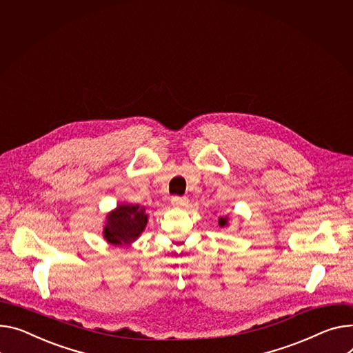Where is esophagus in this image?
<instances>
[{
    "label": "esophagus",
    "instance_id": "obj_1",
    "mask_svg": "<svg viewBox=\"0 0 353 353\" xmlns=\"http://www.w3.org/2000/svg\"><path fill=\"white\" fill-rule=\"evenodd\" d=\"M187 203H189V199H187V197H179V196L172 197V204L174 207H185Z\"/></svg>",
    "mask_w": 353,
    "mask_h": 353
}]
</instances>
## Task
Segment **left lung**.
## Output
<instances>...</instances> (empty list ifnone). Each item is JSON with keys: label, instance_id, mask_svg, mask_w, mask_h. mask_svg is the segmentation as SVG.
Returning <instances> with one entry per match:
<instances>
[{"label": "left lung", "instance_id": "obj_1", "mask_svg": "<svg viewBox=\"0 0 353 353\" xmlns=\"http://www.w3.org/2000/svg\"><path fill=\"white\" fill-rule=\"evenodd\" d=\"M219 225H220L221 228L228 227V217H227V216H225V217H219Z\"/></svg>", "mask_w": 353, "mask_h": 353}]
</instances>
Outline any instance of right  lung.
<instances>
[{
	"instance_id": "right-lung-1",
	"label": "right lung",
	"mask_w": 353,
	"mask_h": 353,
	"mask_svg": "<svg viewBox=\"0 0 353 353\" xmlns=\"http://www.w3.org/2000/svg\"><path fill=\"white\" fill-rule=\"evenodd\" d=\"M148 221L149 214L143 205L121 203L106 216L103 239L116 247L130 245L145 231Z\"/></svg>"
}]
</instances>
